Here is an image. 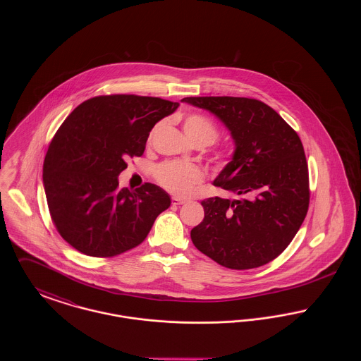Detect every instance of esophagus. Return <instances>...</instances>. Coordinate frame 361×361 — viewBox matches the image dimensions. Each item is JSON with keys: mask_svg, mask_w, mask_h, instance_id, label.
Listing matches in <instances>:
<instances>
[{"mask_svg": "<svg viewBox=\"0 0 361 361\" xmlns=\"http://www.w3.org/2000/svg\"><path fill=\"white\" fill-rule=\"evenodd\" d=\"M184 203H187V200H184V199H180V197H172V204L173 206H180V204H184Z\"/></svg>", "mask_w": 361, "mask_h": 361, "instance_id": "esophagus-1", "label": "esophagus"}]
</instances>
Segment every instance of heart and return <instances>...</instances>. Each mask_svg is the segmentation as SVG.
I'll list each match as a JSON object with an SVG mask.
<instances>
[{"instance_id":"b5f03b06","label":"heart","mask_w":361,"mask_h":361,"mask_svg":"<svg viewBox=\"0 0 361 361\" xmlns=\"http://www.w3.org/2000/svg\"><path fill=\"white\" fill-rule=\"evenodd\" d=\"M184 133L190 142H204L211 145L218 137L215 124L203 115H189L184 121ZM158 183L169 192L187 196L203 180V171L190 162H166L157 169Z\"/></svg>"}]
</instances>
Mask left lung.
Listing matches in <instances>:
<instances>
[{
	"label": "left lung",
	"mask_w": 361,
	"mask_h": 361,
	"mask_svg": "<svg viewBox=\"0 0 361 361\" xmlns=\"http://www.w3.org/2000/svg\"><path fill=\"white\" fill-rule=\"evenodd\" d=\"M181 102L211 112L230 131L234 153L214 185L240 196L202 202L204 219L190 231L193 245L230 269L268 264L290 245L309 209V169L300 137L275 109L255 99Z\"/></svg>",
	"instance_id": "left-lung-1"
}]
</instances>
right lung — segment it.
<instances>
[{
	"instance_id": "right-lung-1",
	"label": "right lung",
	"mask_w": 361,
	"mask_h": 361,
	"mask_svg": "<svg viewBox=\"0 0 361 361\" xmlns=\"http://www.w3.org/2000/svg\"><path fill=\"white\" fill-rule=\"evenodd\" d=\"M158 97L99 96L80 104L52 139L43 185L62 238L92 257H112L142 243L171 206L158 185L119 189L128 158L140 157L152 128L178 108Z\"/></svg>"
}]
</instances>
